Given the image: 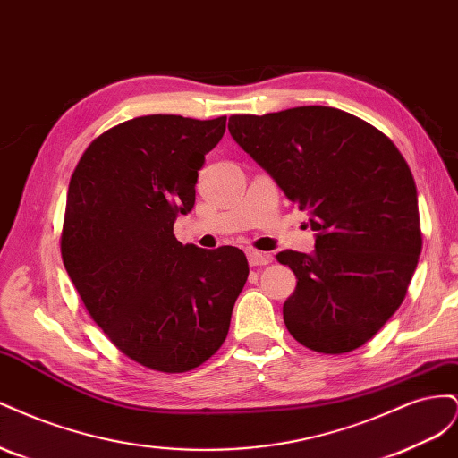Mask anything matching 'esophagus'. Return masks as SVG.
Here are the masks:
<instances>
[{
	"mask_svg": "<svg viewBox=\"0 0 458 458\" xmlns=\"http://www.w3.org/2000/svg\"><path fill=\"white\" fill-rule=\"evenodd\" d=\"M246 256H248V263H250L252 267L269 266V263L273 261V256H271V254L258 252V250H248V252H246Z\"/></svg>",
	"mask_w": 458,
	"mask_h": 458,
	"instance_id": "1",
	"label": "esophagus"
}]
</instances>
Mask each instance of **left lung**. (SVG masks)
I'll use <instances>...</instances> for the list:
<instances>
[{"label": "left lung", "instance_id": "obj_1", "mask_svg": "<svg viewBox=\"0 0 458 458\" xmlns=\"http://www.w3.org/2000/svg\"><path fill=\"white\" fill-rule=\"evenodd\" d=\"M229 131L318 231L311 256L276 254L298 279L283 306L288 332L318 353L361 348L405 300L422 250L403 155L369 122L332 106L234 114Z\"/></svg>", "mask_w": 458, "mask_h": 458}]
</instances>
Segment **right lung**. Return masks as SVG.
Returning <instances> with one entry per match:
<instances>
[{"instance_id":"1","label":"right lung","mask_w":458,"mask_h":458,"mask_svg":"<svg viewBox=\"0 0 458 458\" xmlns=\"http://www.w3.org/2000/svg\"><path fill=\"white\" fill-rule=\"evenodd\" d=\"M227 116H140L106 130L71 177L61 256L93 321L147 369L187 372L225 342L248 279L242 250H204L174 234L195 206L204 155Z\"/></svg>"}]
</instances>
